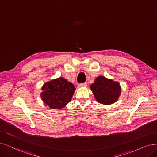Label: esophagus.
Returning a JSON list of instances; mask_svg holds the SVG:
<instances>
[{
    "label": "esophagus",
    "mask_w": 157,
    "mask_h": 157,
    "mask_svg": "<svg viewBox=\"0 0 157 157\" xmlns=\"http://www.w3.org/2000/svg\"><path fill=\"white\" fill-rule=\"evenodd\" d=\"M85 86H86V83H81V84H79V85H78V87H79V88L85 87Z\"/></svg>",
    "instance_id": "esophagus-1"
}]
</instances>
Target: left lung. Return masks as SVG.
I'll return each mask as SVG.
<instances>
[{"label": "left lung", "mask_w": 157, "mask_h": 157, "mask_svg": "<svg viewBox=\"0 0 157 157\" xmlns=\"http://www.w3.org/2000/svg\"><path fill=\"white\" fill-rule=\"evenodd\" d=\"M96 101L103 105H111L117 101L121 94L119 83L100 75L90 85Z\"/></svg>", "instance_id": "8db88e82"}]
</instances>
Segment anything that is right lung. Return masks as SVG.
<instances>
[{"instance_id": "obj_1", "label": "right lung", "mask_w": 157, "mask_h": 157, "mask_svg": "<svg viewBox=\"0 0 157 157\" xmlns=\"http://www.w3.org/2000/svg\"><path fill=\"white\" fill-rule=\"evenodd\" d=\"M40 93L42 101L52 109H60L71 101L75 88L64 78L59 77L45 83Z\"/></svg>"}]
</instances>
